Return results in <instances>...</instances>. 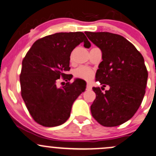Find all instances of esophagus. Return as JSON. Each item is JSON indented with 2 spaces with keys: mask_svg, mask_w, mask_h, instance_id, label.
Instances as JSON below:
<instances>
[{
  "mask_svg": "<svg viewBox=\"0 0 156 156\" xmlns=\"http://www.w3.org/2000/svg\"><path fill=\"white\" fill-rule=\"evenodd\" d=\"M91 85L90 83H87L86 84V89L87 90H91Z\"/></svg>",
  "mask_w": 156,
  "mask_h": 156,
  "instance_id": "1",
  "label": "esophagus"
}]
</instances>
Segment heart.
<instances>
[{"label": "heart", "instance_id": "obj_1", "mask_svg": "<svg viewBox=\"0 0 156 156\" xmlns=\"http://www.w3.org/2000/svg\"><path fill=\"white\" fill-rule=\"evenodd\" d=\"M74 76L85 80H90L94 76V71L91 68L85 66H80L74 71Z\"/></svg>", "mask_w": 156, "mask_h": 156}]
</instances>
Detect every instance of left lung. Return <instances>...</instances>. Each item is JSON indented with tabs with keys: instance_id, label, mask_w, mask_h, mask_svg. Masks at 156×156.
Segmentation results:
<instances>
[{
	"instance_id": "left-lung-1",
	"label": "left lung",
	"mask_w": 156,
	"mask_h": 156,
	"mask_svg": "<svg viewBox=\"0 0 156 156\" xmlns=\"http://www.w3.org/2000/svg\"><path fill=\"white\" fill-rule=\"evenodd\" d=\"M85 33L102 51L96 81L110 87L105 93L100 88H92L96 99L91 105V115L102 126H119L133 117L144 97L148 77L144 59L122 36L108 32Z\"/></svg>"
}]
</instances>
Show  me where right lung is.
<instances>
[{"instance_id":"add662e5","label":"right lung","mask_w":156,"mask_h":156,"mask_svg":"<svg viewBox=\"0 0 156 156\" xmlns=\"http://www.w3.org/2000/svg\"><path fill=\"white\" fill-rule=\"evenodd\" d=\"M89 48V41L82 32L58 33L34 42L22 61L20 74L21 94L33 120L46 127L64 123L71 115L73 102L85 89V83L68 82L70 56L80 43ZM60 78L67 82L56 85Z\"/></svg>"}]
</instances>
